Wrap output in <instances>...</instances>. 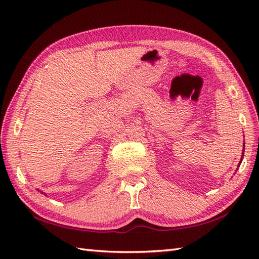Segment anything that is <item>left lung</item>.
I'll return each instance as SVG.
<instances>
[{
    "label": "left lung",
    "instance_id": "left-lung-1",
    "mask_svg": "<svg viewBox=\"0 0 259 259\" xmlns=\"http://www.w3.org/2000/svg\"><path fill=\"white\" fill-rule=\"evenodd\" d=\"M244 150H245V144H244ZM244 150H243V153H241V158H240V162H239V164H238V167L240 166L241 161H243V158H244ZM237 169H238V168H237Z\"/></svg>",
    "mask_w": 259,
    "mask_h": 259
}]
</instances>
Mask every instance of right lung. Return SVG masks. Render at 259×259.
Listing matches in <instances>:
<instances>
[{
  "label": "right lung",
  "mask_w": 259,
  "mask_h": 259,
  "mask_svg": "<svg viewBox=\"0 0 259 259\" xmlns=\"http://www.w3.org/2000/svg\"><path fill=\"white\" fill-rule=\"evenodd\" d=\"M41 194H43V192H41Z\"/></svg>",
  "instance_id": "right-lung-1"
}]
</instances>
